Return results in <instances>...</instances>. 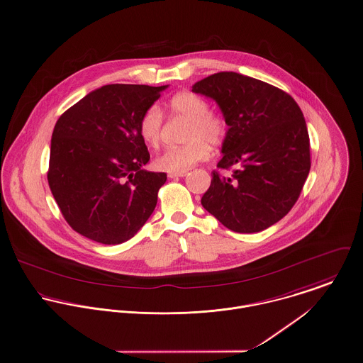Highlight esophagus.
Listing matches in <instances>:
<instances>
[{
  "mask_svg": "<svg viewBox=\"0 0 363 363\" xmlns=\"http://www.w3.org/2000/svg\"><path fill=\"white\" fill-rule=\"evenodd\" d=\"M187 174V172H170L167 173L169 179H177V177H184Z\"/></svg>",
  "mask_w": 363,
  "mask_h": 363,
  "instance_id": "obj_1",
  "label": "esophagus"
}]
</instances>
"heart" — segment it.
Wrapping results in <instances>:
<instances>
[{"instance_id": "heart-1", "label": "heart", "mask_w": 363, "mask_h": 363, "mask_svg": "<svg viewBox=\"0 0 363 363\" xmlns=\"http://www.w3.org/2000/svg\"><path fill=\"white\" fill-rule=\"evenodd\" d=\"M172 115L189 119L183 145L169 147L154 161L162 172H186L211 157V145H220L229 132L225 116L211 111L208 101L193 91H180L167 102ZM164 113L158 105L148 106L138 122V133L145 144L157 147L161 140Z\"/></svg>"}]
</instances>
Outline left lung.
Listing matches in <instances>:
<instances>
[{"label":"left lung","mask_w":363,"mask_h":363,"mask_svg":"<svg viewBox=\"0 0 363 363\" xmlns=\"http://www.w3.org/2000/svg\"><path fill=\"white\" fill-rule=\"evenodd\" d=\"M193 91L215 99L229 125L202 206L235 233H258L296 205L311 169L301 108L286 91L234 72L211 74Z\"/></svg>","instance_id":"left-lung-1"}]
</instances>
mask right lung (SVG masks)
I'll return each mask as SVG.
<instances>
[{"instance_id":"1","label":"right lung","mask_w":363,"mask_h":363,"mask_svg":"<svg viewBox=\"0 0 363 363\" xmlns=\"http://www.w3.org/2000/svg\"><path fill=\"white\" fill-rule=\"evenodd\" d=\"M165 89L106 84L60 116L47 179L62 216L79 234L122 244L154 212L166 173L143 169L150 152L138 122Z\"/></svg>"}]
</instances>
